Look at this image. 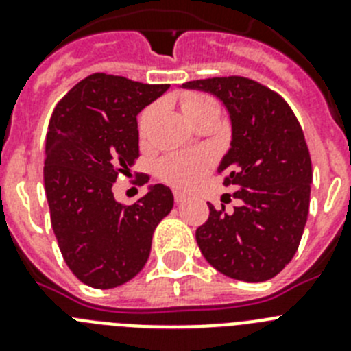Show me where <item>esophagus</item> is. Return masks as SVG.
<instances>
[{
	"instance_id": "obj_1",
	"label": "esophagus",
	"mask_w": 351,
	"mask_h": 351,
	"mask_svg": "<svg viewBox=\"0 0 351 351\" xmlns=\"http://www.w3.org/2000/svg\"><path fill=\"white\" fill-rule=\"evenodd\" d=\"M188 198V195L181 193V191H173V200H176V204H182Z\"/></svg>"
}]
</instances>
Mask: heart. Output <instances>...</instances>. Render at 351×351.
<instances>
[{
  "label": "heart",
  "instance_id": "1",
  "mask_svg": "<svg viewBox=\"0 0 351 351\" xmlns=\"http://www.w3.org/2000/svg\"><path fill=\"white\" fill-rule=\"evenodd\" d=\"M214 104L210 98L204 95H186L181 101V107L184 110L188 119H193L200 110ZM156 114V107L151 105L141 114L138 119V132L141 135H145L149 130V125ZM210 167V154L209 153H195V154H169L158 163V176L169 184L176 188H188L195 184L198 179L202 178L207 169Z\"/></svg>",
  "mask_w": 351,
  "mask_h": 351
}]
</instances>
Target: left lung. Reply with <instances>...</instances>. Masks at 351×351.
Segmentation results:
<instances>
[{
    "instance_id": "1",
    "label": "left lung",
    "mask_w": 351,
    "mask_h": 351,
    "mask_svg": "<svg viewBox=\"0 0 351 351\" xmlns=\"http://www.w3.org/2000/svg\"><path fill=\"white\" fill-rule=\"evenodd\" d=\"M218 96L230 114L232 142L218 173L241 200L232 213L214 209L197 228L202 255L221 274L267 281L293 258L308 221L313 169L295 114L280 95L246 77L182 84Z\"/></svg>"
}]
</instances>
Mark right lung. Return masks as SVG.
Segmentation results:
<instances>
[{"label":"right lung","instance_id":"add662e5","mask_svg":"<svg viewBox=\"0 0 351 351\" xmlns=\"http://www.w3.org/2000/svg\"><path fill=\"white\" fill-rule=\"evenodd\" d=\"M169 88L93 73L54 107L43 184L61 255L84 285L107 290L135 278L154 228L172 210L173 195L163 184L149 186L132 206L112 193L117 176H128L138 158L137 114Z\"/></svg>","mask_w":351,"mask_h":351}]
</instances>
